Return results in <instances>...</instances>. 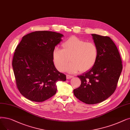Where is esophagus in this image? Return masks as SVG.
Listing matches in <instances>:
<instances>
[{"label":"esophagus","mask_w":130,"mask_h":130,"mask_svg":"<svg viewBox=\"0 0 130 130\" xmlns=\"http://www.w3.org/2000/svg\"><path fill=\"white\" fill-rule=\"evenodd\" d=\"M73 77H74V76H72V75H68V74L66 75V78L67 79H70V78H71Z\"/></svg>","instance_id":"34e87169"}]
</instances>
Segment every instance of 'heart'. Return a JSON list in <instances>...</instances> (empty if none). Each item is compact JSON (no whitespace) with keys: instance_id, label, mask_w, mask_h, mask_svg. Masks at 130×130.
I'll return each instance as SVG.
<instances>
[{"instance_id":"1","label":"heart","mask_w":130,"mask_h":130,"mask_svg":"<svg viewBox=\"0 0 130 130\" xmlns=\"http://www.w3.org/2000/svg\"><path fill=\"white\" fill-rule=\"evenodd\" d=\"M61 47L62 49L56 47L53 51L54 63L60 72L65 69L70 73L79 71L86 72L93 67L97 61L98 48L92 42H86L72 36L62 43ZM70 58L72 62L67 67Z\"/></svg>"}]
</instances>
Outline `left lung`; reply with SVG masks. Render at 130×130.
Returning a JSON list of instances; mask_svg holds the SVG:
<instances>
[{"label":"left lung","instance_id":"1","mask_svg":"<svg viewBox=\"0 0 130 130\" xmlns=\"http://www.w3.org/2000/svg\"><path fill=\"white\" fill-rule=\"evenodd\" d=\"M99 55L91 69L78 75L80 86L73 90L75 96L87 104H95L105 100L113 93L122 71L120 54L111 39L92 34Z\"/></svg>","mask_w":130,"mask_h":130}]
</instances>
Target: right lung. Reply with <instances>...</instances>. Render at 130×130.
I'll return each mask as SVG.
<instances>
[{
  "mask_svg": "<svg viewBox=\"0 0 130 130\" xmlns=\"http://www.w3.org/2000/svg\"><path fill=\"white\" fill-rule=\"evenodd\" d=\"M59 33L42 31L24 36L18 45L12 66L17 87L24 97L42 102L57 92L56 83L66 75L54 65L53 51L62 41Z\"/></svg>",
  "mask_w": 130,
  "mask_h": 130,
  "instance_id": "right-lung-1",
  "label": "right lung"
}]
</instances>
